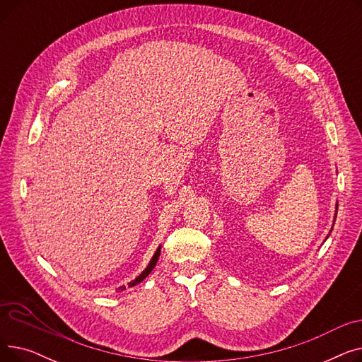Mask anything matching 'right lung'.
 <instances>
[{
	"mask_svg": "<svg viewBox=\"0 0 362 362\" xmlns=\"http://www.w3.org/2000/svg\"><path fill=\"white\" fill-rule=\"evenodd\" d=\"M160 252H161V248H158L157 251H156V254H154V257H152V259H151V262L148 264V267L142 272V274L141 276H138L135 280H133V281H130L129 283V286L132 288V286H135V284H138V283H141L151 272H152V269H154L156 267V264H157V261H158V257H160Z\"/></svg>",
	"mask_w": 362,
	"mask_h": 362,
	"instance_id": "right-lung-1",
	"label": "right lung"
}]
</instances>
